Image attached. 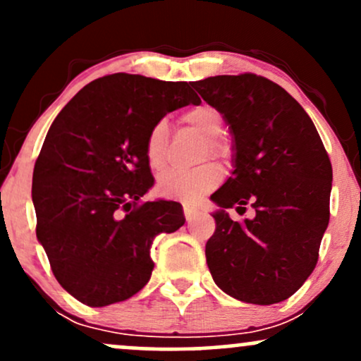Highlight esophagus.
<instances>
[{
  "mask_svg": "<svg viewBox=\"0 0 361 361\" xmlns=\"http://www.w3.org/2000/svg\"><path fill=\"white\" fill-rule=\"evenodd\" d=\"M185 217H186V221H192V219H195L198 215V209L197 207H192V205H185Z\"/></svg>",
  "mask_w": 361,
  "mask_h": 361,
  "instance_id": "obj_1",
  "label": "esophagus"
}]
</instances>
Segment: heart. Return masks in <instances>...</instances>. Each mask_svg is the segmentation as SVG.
I'll return each mask as SVG.
<instances>
[{
  "instance_id": "heart-1",
  "label": "heart",
  "mask_w": 361,
  "mask_h": 361,
  "mask_svg": "<svg viewBox=\"0 0 361 361\" xmlns=\"http://www.w3.org/2000/svg\"><path fill=\"white\" fill-rule=\"evenodd\" d=\"M181 120L198 135L207 139V147L215 156L227 152L226 144L217 139L222 132V117L214 106L198 105L186 110ZM168 127L164 122H157L149 132L146 140V156L152 168H161L164 163V142H166ZM224 171L219 164L209 163L192 171H166L157 181V188L163 195L183 200H197L198 197L210 192L222 181Z\"/></svg>"
}]
</instances>
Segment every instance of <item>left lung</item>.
Listing matches in <instances>:
<instances>
[{
	"label": "left lung",
	"mask_w": 361,
	"mask_h": 361,
	"mask_svg": "<svg viewBox=\"0 0 361 361\" xmlns=\"http://www.w3.org/2000/svg\"><path fill=\"white\" fill-rule=\"evenodd\" d=\"M233 135V173L210 200L219 207L205 256L217 287L247 304L288 299L316 268L329 224L333 168L314 122L281 86L256 74L192 82ZM257 215L235 223L226 210Z\"/></svg>",
	"instance_id": "obj_1"
}]
</instances>
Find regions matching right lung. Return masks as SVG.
<instances>
[{"label": "right lung", "instance_id": "1", "mask_svg": "<svg viewBox=\"0 0 361 361\" xmlns=\"http://www.w3.org/2000/svg\"><path fill=\"white\" fill-rule=\"evenodd\" d=\"M200 105L186 81L117 73L86 85L59 111L37 157V239L61 287L90 307L130 299L151 279V244L185 224L183 207L144 202L154 185L151 128Z\"/></svg>", "mask_w": 361, "mask_h": 361}]
</instances>
